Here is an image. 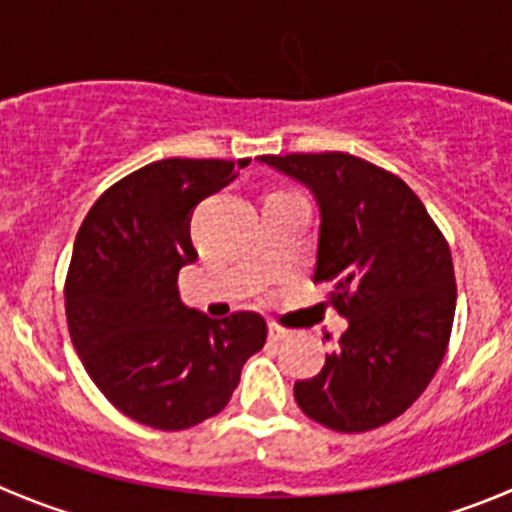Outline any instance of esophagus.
<instances>
[{
  "instance_id": "1",
  "label": "esophagus",
  "mask_w": 512,
  "mask_h": 512,
  "mask_svg": "<svg viewBox=\"0 0 512 512\" xmlns=\"http://www.w3.org/2000/svg\"><path fill=\"white\" fill-rule=\"evenodd\" d=\"M285 337H290V330H285V327H280L277 322H270V340H285Z\"/></svg>"
}]
</instances>
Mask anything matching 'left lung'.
<instances>
[{
	"label": "left lung",
	"mask_w": 512,
	"mask_h": 512,
	"mask_svg": "<svg viewBox=\"0 0 512 512\" xmlns=\"http://www.w3.org/2000/svg\"><path fill=\"white\" fill-rule=\"evenodd\" d=\"M320 205L312 282H330L347 330L325 367L295 382L302 413L335 433L400 418L443 362L455 317L450 245L420 197L393 172L347 152L262 155Z\"/></svg>",
	"instance_id": "left-lung-1"
}]
</instances>
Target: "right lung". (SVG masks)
<instances>
[{"label":"right lung","mask_w":512,"mask_h":512,"mask_svg":"<svg viewBox=\"0 0 512 512\" xmlns=\"http://www.w3.org/2000/svg\"><path fill=\"white\" fill-rule=\"evenodd\" d=\"M250 160L152 162L114 182L74 240L64 282L72 345L99 393L155 430H187L220 413L247 357L267 340L257 312L210 320L177 295L195 262L190 215Z\"/></svg>","instance_id":"right-lung-1"}]
</instances>
